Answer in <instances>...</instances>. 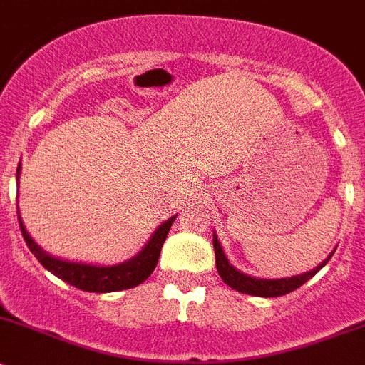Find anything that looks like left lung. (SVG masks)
I'll use <instances>...</instances> for the list:
<instances>
[{
    "label": "left lung",
    "instance_id": "left-lung-1",
    "mask_svg": "<svg viewBox=\"0 0 365 365\" xmlns=\"http://www.w3.org/2000/svg\"><path fill=\"white\" fill-rule=\"evenodd\" d=\"M214 251H215V267L219 271V277L222 278L226 285H230L235 291L242 292V294H251V296H260V298H277V296L289 294V292L296 291L298 287H302L305 282H309L310 278L319 271L321 267L328 264V260L331 258L334 251L328 255L327 260L321 262L314 271L303 272V274H298V277L291 278H280V280H264V278H253L247 277L244 272L237 271L232 264L226 258L225 251H222L221 244H219V239L214 233Z\"/></svg>",
    "mask_w": 365,
    "mask_h": 365
}]
</instances>
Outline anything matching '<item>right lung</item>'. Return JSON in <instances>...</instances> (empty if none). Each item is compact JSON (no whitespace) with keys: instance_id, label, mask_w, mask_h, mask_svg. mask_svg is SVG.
Returning a JSON list of instances; mask_svg holds the SVG:
<instances>
[{"instance_id":"add662e5","label":"right lung","mask_w":365,"mask_h":365,"mask_svg":"<svg viewBox=\"0 0 365 365\" xmlns=\"http://www.w3.org/2000/svg\"><path fill=\"white\" fill-rule=\"evenodd\" d=\"M19 173L21 164L17 165V178H19ZM17 219H19L21 233H23L24 240H26V246L30 247V251L35 255V258H37L49 272H53L55 277L67 282V284L73 285V287L81 289V291L115 292L137 287V285L143 284L151 272L155 271L158 257H160L162 246H164L165 237H168L176 215L175 217L168 219L165 222H162V225L155 230L151 239L148 240V244L143 247V251H140L139 255H135V257L130 258L128 262H123V264L118 265L81 264V262H67L62 260V258L51 257V255L46 253V251L28 235L26 228H24L23 221H21L19 210H17Z\"/></svg>"}]
</instances>
